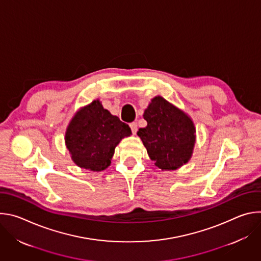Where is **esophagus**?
Listing matches in <instances>:
<instances>
[{
    "label": "esophagus",
    "instance_id": "esophagus-1",
    "mask_svg": "<svg viewBox=\"0 0 261 261\" xmlns=\"http://www.w3.org/2000/svg\"><path fill=\"white\" fill-rule=\"evenodd\" d=\"M130 128H131V131H132V133L133 134H136V132H137V124L135 123V122H132V123H130Z\"/></svg>",
    "mask_w": 261,
    "mask_h": 261
}]
</instances>
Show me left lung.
I'll list each match as a JSON object with an SVG mask.
<instances>
[{"mask_svg": "<svg viewBox=\"0 0 261 261\" xmlns=\"http://www.w3.org/2000/svg\"><path fill=\"white\" fill-rule=\"evenodd\" d=\"M143 119L147 126L140 128L137 135L156 166L173 170L190 160L196 136L187 115L158 96L144 110Z\"/></svg>", "mask_w": 261, "mask_h": 261, "instance_id": "obj_1", "label": "left lung"}]
</instances>
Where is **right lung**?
<instances>
[{
  "label": "right lung",
  "mask_w": 261,
  "mask_h": 261,
  "mask_svg": "<svg viewBox=\"0 0 261 261\" xmlns=\"http://www.w3.org/2000/svg\"><path fill=\"white\" fill-rule=\"evenodd\" d=\"M130 134L131 129L127 124L104 109L99 100H95L73 117L65 141L76 165L101 171L109 166L122 138Z\"/></svg>",
  "instance_id": "right-lung-1"
}]
</instances>
